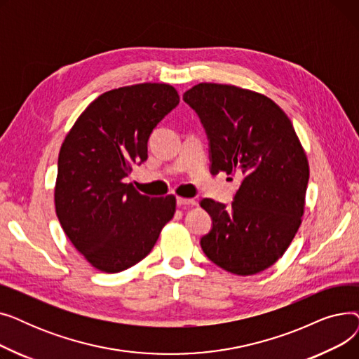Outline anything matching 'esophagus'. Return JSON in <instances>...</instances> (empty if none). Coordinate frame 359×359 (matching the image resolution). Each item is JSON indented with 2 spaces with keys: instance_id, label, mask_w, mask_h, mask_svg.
<instances>
[{
  "instance_id": "34e87169",
  "label": "esophagus",
  "mask_w": 359,
  "mask_h": 359,
  "mask_svg": "<svg viewBox=\"0 0 359 359\" xmlns=\"http://www.w3.org/2000/svg\"><path fill=\"white\" fill-rule=\"evenodd\" d=\"M176 202H177V206H184V208H186V206L196 205L195 199H187V198H177Z\"/></svg>"
}]
</instances>
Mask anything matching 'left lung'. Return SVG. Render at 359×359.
I'll return each mask as SVG.
<instances>
[{"label":"left lung","mask_w":359,"mask_h":359,"mask_svg":"<svg viewBox=\"0 0 359 359\" xmlns=\"http://www.w3.org/2000/svg\"><path fill=\"white\" fill-rule=\"evenodd\" d=\"M206 130L211 173H241L231 206H201L212 218L201 248L236 275H255L282 257L304 214L310 168L295 129L273 100L230 84L201 83L183 94Z\"/></svg>","instance_id":"left-lung-1"}]
</instances>
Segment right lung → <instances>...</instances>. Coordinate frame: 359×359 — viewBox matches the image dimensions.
<instances>
[{
  "mask_svg": "<svg viewBox=\"0 0 359 359\" xmlns=\"http://www.w3.org/2000/svg\"><path fill=\"white\" fill-rule=\"evenodd\" d=\"M180 102L170 84L144 83L103 93L67 134L58 157L55 211L91 266L116 273L142 260L176 198L141 195L123 179L148 157V138Z\"/></svg>",
  "mask_w": 359,
  "mask_h": 359,
  "instance_id": "1",
  "label": "right lung"
}]
</instances>
